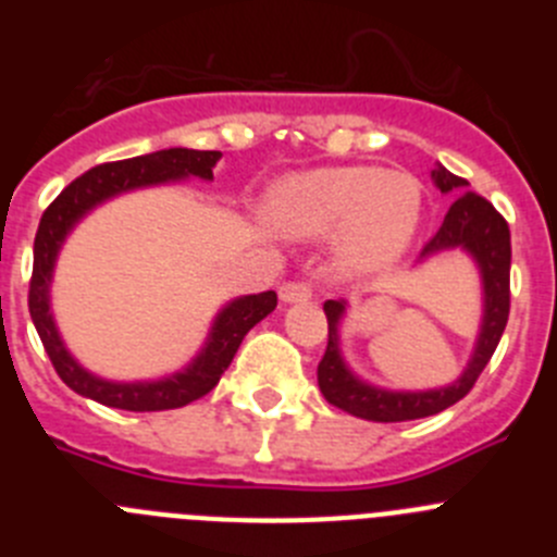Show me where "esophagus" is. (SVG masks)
<instances>
[{
	"instance_id": "esophagus-1",
	"label": "esophagus",
	"mask_w": 557,
	"mask_h": 557,
	"mask_svg": "<svg viewBox=\"0 0 557 557\" xmlns=\"http://www.w3.org/2000/svg\"><path fill=\"white\" fill-rule=\"evenodd\" d=\"M278 298L284 304H298V301H309L312 298V284L309 282H284L278 287Z\"/></svg>"
}]
</instances>
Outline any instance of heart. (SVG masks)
Segmentation results:
<instances>
[{
	"instance_id": "1",
	"label": "heart",
	"mask_w": 557,
	"mask_h": 557,
	"mask_svg": "<svg viewBox=\"0 0 557 557\" xmlns=\"http://www.w3.org/2000/svg\"><path fill=\"white\" fill-rule=\"evenodd\" d=\"M268 214L289 236L334 231L339 268L387 270L410 245L421 218V184L412 175L376 166H323L275 184Z\"/></svg>"
}]
</instances>
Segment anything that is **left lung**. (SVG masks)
Returning a JSON list of instances; mask_svg holds the SVG:
<instances>
[{
    "mask_svg": "<svg viewBox=\"0 0 557 557\" xmlns=\"http://www.w3.org/2000/svg\"><path fill=\"white\" fill-rule=\"evenodd\" d=\"M437 189L451 191L462 189L469 184L460 175H451L449 170L437 166L432 172ZM446 248H466L476 259L482 270V287H485V314H482L480 339H476L474 357L469 368L462 371L455 385L441 387V391L426 393H391L379 391V387L359 382L346 368L339 357L337 346V326L343 318V301H326L323 312L329 321V343L323 354L321 366H318V385L326 396L329 405L339 407L348 416L366 418V421H379V424H393V421H412V418H426L446 407L457 405L462 396H469L480 373L494 357L499 337L508 326L510 314V228L499 211L485 198L466 191L451 203L444 225L437 228L430 243L424 245L421 256H430L435 250Z\"/></svg>",
    "mask_w": 557,
    "mask_h": 557,
    "instance_id": "obj_1",
    "label": "left lung"
}]
</instances>
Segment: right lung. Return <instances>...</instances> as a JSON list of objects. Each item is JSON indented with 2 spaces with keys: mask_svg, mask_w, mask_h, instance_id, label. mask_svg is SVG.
I'll list each match as a JSON object with an SVG mask.
<instances>
[{
  "mask_svg": "<svg viewBox=\"0 0 557 557\" xmlns=\"http://www.w3.org/2000/svg\"><path fill=\"white\" fill-rule=\"evenodd\" d=\"M218 161L220 150H186V147H170V150L136 156V159L125 161H108V164L91 166L88 172H83L81 178L72 181L41 214L36 245H33V278H29L27 295L29 318L36 323L44 351L49 354V362L58 371V376L81 396L95 398L106 407L131 412L175 410V407L191 405V401H198V398H203L206 393L218 387L220 376L231 366V359H234L245 334L262 318H268L275 304H278L273 289L231 301L218 314V321L211 326L209 343L200 351V357L184 373H175V376L161 379V382L116 385V382L91 376V373L77 366L75 359L69 357L61 337H58V329L52 323V314H49V278H52V264H55L58 248H61L69 228L88 209H95L97 203L120 195V191L178 181L186 178V175L211 181V166Z\"/></svg>",
  "mask_w": 557,
  "mask_h": 557,
  "instance_id": "add662e5",
  "label": "right lung"
}]
</instances>
